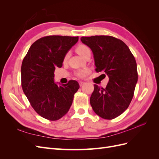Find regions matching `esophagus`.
<instances>
[{
    "label": "esophagus",
    "mask_w": 159,
    "mask_h": 159,
    "mask_svg": "<svg viewBox=\"0 0 159 159\" xmlns=\"http://www.w3.org/2000/svg\"><path fill=\"white\" fill-rule=\"evenodd\" d=\"M79 84L80 86H82L84 84H85V82H84V81H79Z\"/></svg>",
    "instance_id": "obj_1"
}]
</instances>
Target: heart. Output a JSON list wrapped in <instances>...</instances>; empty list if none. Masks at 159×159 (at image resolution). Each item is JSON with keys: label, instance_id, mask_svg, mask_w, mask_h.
Wrapping results in <instances>:
<instances>
[{"label": "heart", "instance_id": "1", "mask_svg": "<svg viewBox=\"0 0 159 159\" xmlns=\"http://www.w3.org/2000/svg\"><path fill=\"white\" fill-rule=\"evenodd\" d=\"M76 52H78V54L79 55H80L81 57H83L86 52L90 50L89 48L84 44H80L79 46H77L76 48ZM69 56V54H67L65 57H64V61H66L67 59H68V57ZM88 74V71L87 70H80L76 72V75L79 77V78H84V77L87 75Z\"/></svg>", "mask_w": 159, "mask_h": 159}]
</instances>
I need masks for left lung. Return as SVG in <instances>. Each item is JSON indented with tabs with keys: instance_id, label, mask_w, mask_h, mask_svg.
Instances as JSON below:
<instances>
[{
	"instance_id": "left-lung-1",
	"label": "left lung",
	"mask_w": 159,
	"mask_h": 159,
	"mask_svg": "<svg viewBox=\"0 0 159 159\" xmlns=\"http://www.w3.org/2000/svg\"><path fill=\"white\" fill-rule=\"evenodd\" d=\"M81 40L93 52L95 71H103L109 77L105 89L94 85L91 107L103 119L116 118L128 108L133 97L138 80L135 59L128 46L115 37L83 36Z\"/></svg>"
}]
</instances>
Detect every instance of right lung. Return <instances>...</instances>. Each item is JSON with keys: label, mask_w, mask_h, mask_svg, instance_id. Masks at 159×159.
I'll return each mask as SVG.
<instances>
[{"label": "right lung", "mask_w": 159, "mask_h": 159, "mask_svg": "<svg viewBox=\"0 0 159 159\" xmlns=\"http://www.w3.org/2000/svg\"><path fill=\"white\" fill-rule=\"evenodd\" d=\"M78 36H48L34 42L23 59L21 84L35 111L43 118L56 121L65 115L80 88L78 81L57 85L54 71L61 68L64 57L78 41Z\"/></svg>", "instance_id": "right-lung-1"}]
</instances>
